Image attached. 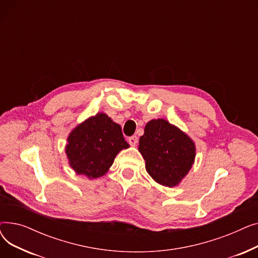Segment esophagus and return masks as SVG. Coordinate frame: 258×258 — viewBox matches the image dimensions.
I'll return each instance as SVG.
<instances>
[{"instance_id": "esophagus-1", "label": "esophagus", "mask_w": 258, "mask_h": 258, "mask_svg": "<svg viewBox=\"0 0 258 258\" xmlns=\"http://www.w3.org/2000/svg\"><path fill=\"white\" fill-rule=\"evenodd\" d=\"M128 143L132 145V146H135L137 143H138V137L137 136H132L128 138Z\"/></svg>"}]
</instances>
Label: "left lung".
<instances>
[{
  "label": "left lung",
  "mask_w": 258,
  "mask_h": 258,
  "mask_svg": "<svg viewBox=\"0 0 258 258\" xmlns=\"http://www.w3.org/2000/svg\"><path fill=\"white\" fill-rule=\"evenodd\" d=\"M139 152L152 179L166 187L178 186L196 159L195 141L165 119L148 121L139 139Z\"/></svg>",
  "instance_id": "obj_1"
}]
</instances>
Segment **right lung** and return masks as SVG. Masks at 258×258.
Instances as JSON below:
<instances>
[{
  "label": "right lung",
  "mask_w": 258,
  "mask_h": 258,
  "mask_svg": "<svg viewBox=\"0 0 258 258\" xmlns=\"http://www.w3.org/2000/svg\"><path fill=\"white\" fill-rule=\"evenodd\" d=\"M64 147L70 167L89 180L104 175L116 156L130 147L121 126L104 113H97L76 125Z\"/></svg>",
  "instance_id": "obj_1"
}]
</instances>
